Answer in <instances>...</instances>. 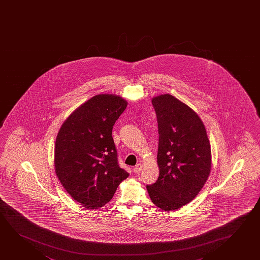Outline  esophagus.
I'll use <instances>...</instances> for the list:
<instances>
[{
	"instance_id": "34e87169",
	"label": "esophagus",
	"mask_w": 260,
	"mask_h": 260,
	"mask_svg": "<svg viewBox=\"0 0 260 260\" xmlns=\"http://www.w3.org/2000/svg\"><path fill=\"white\" fill-rule=\"evenodd\" d=\"M142 168H143V166H142L141 164H138V165L133 168V172L135 173H140V171L142 170Z\"/></svg>"
}]
</instances>
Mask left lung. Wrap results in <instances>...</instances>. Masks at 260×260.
Masks as SVG:
<instances>
[{
    "mask_svg": "<svg viewBox=\"0 0 260 260\" xmlns=\"http://www.w3.org/2000/svg\"><path fill=\"white\" fill-rule=\"evenodd\" d=\"M157 122L159 177L147 186L152 202L162 210L189 203L210 174L211 146L203 121L183 102L170 94L152 98Z\"/></svg>",
    "mask_w": 260,
    "mask_h": 260,
    "instance_id": "left-lung-1",
    "label": "left lung"
}]
</instances>
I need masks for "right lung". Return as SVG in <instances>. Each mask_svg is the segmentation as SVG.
<instances>
[{"label": "right lung", "instance_id": "right-lung-1", "mask_svg": "<svg viewBox=\"0 0 260 260\" xmlns=\"http://www.w3.org/2000/svg\"><path fill=\"white\" fill-rule=\"evenodd\" d=\"M128 102L114 94L94 95L60 126L54 145L57 177L73 200L98 209L128 176L118 165L113 127Z\"/></svg>", "mask_w": 260, "mask_h": 260}]
</instances>
